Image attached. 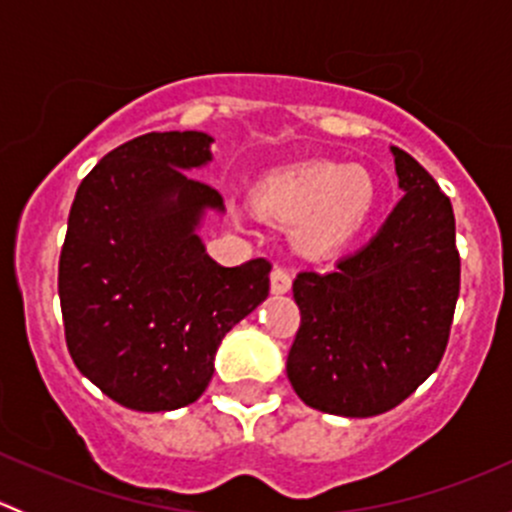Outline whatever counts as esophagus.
<instances>
[{"label":"esophagus","mask_w":512,"mask_h":512,"mask_svg":"<svg viewBox=\"0 0 512 512\" xmlns=\"http://www.w3.org/2000/svg\"><path fill=\"white\" fill-rule=\"evenodd\" d=\"M270 287L275 294L289 292V287H292V275H289V270H285V267H275L270 275Z\"/></svg>","instance_id":"esophagus-1"}]
</instances>
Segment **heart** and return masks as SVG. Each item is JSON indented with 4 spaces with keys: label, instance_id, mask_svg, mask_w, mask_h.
<instances>
[{
    "label": "heart",
    "instance_id": "b5f03b06",
    "mask_svg": "<svg viewBox=\"0 0 512 512\" xmlns=\"http://www.w3.org/2000/svg\"><path fill=\"white\" fill-rule=\"evenodd\" d=\"M255 205L267 218L299 223V237L312 252H329L352 242L369 223L376 185L361 168L307 163L262 178Z\"/></svg>",
    "mask_w": 512,
    "mask_h": 512
}]
</instances>
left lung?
Segmentation results:
<instances>
[{"instance_id":"obj_1","label":"left lung","mask_w":512,"mask_h":512,"mask_svg":"<svg viewBox=\"0 0 512 512\" xmlns=\"http://www.w3.org/2000/svg\"><path fill=\"white\" fill-rule=\"evenodd\" d=\"M404 198L332 272H299V329L287 376L334 416L384 414L438 369L461 292L451 200L418 160L391 148Z\"/></svg>"}]
</instances>
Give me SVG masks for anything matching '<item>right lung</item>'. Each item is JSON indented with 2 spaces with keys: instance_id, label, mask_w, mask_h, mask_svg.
Wrapping results in <instances>:
<instances>
[{
  "instance_id": "right-lung-1",
  "label": "right lung",
  "mask_w": 512,
  "mask_h": 512,
  "mask_svg": "<svg viewBox=\"0 0 512 512\" xmlns=\"http://www.w3.org/2000/svg\"><path fill=\"white\" fill-rule=\"evenodd\" d=\"M200 131L146 133L81 180L59 257L66 347L116 404L173 411L203 396L220 342L270 294L265 257L210 260L195 227L223 195L185 170L210 160Z\"/></svg>"
}]
</instances>
